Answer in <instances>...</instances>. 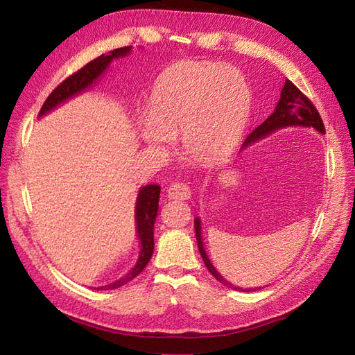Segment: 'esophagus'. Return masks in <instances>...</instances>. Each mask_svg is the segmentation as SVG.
Returning a JSON list of instances; mask_svg holds the SVG:
<instances>
[{
    "label": "esophagus",
    "instance_id": "1",
    "mask_svg": "<svg viewBox=\"0 0 355 355\" xmlns=\"http://www.w3.org/2000/svg\"><path fill=\"white\" fill-rule=\"evenodd\" d=\"M168 198L170 199H176V200H187L191 198V190L190 187L182 182H175L168 187Z\"/></svg>",
    "mask_w": 355,
    "mask_h": 355
}]
</instances>
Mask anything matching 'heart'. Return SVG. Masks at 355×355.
Wrapping results in <instances>:
<instances>
[{"mask_svg": "<svg viewBox=\"0 0 355 355\" xmlns=\"http://www.w3.org/2000/svg\"><path fill=\"white\" fill-rule=\"evenodd\" d=\"M250 114V92L234 68L180 62L153 86L139 138L164 152L180 137L182 150L205 165L222 162L237 147Z\"/></svg>", "mask_w": 355, "mask_h": 355, "instance_id": "1", "label": "heart"}]
</instances>
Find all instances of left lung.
I'll return each mask as SVG.
<instances>
[{
  "instance_id": "left-lung-1",
  "label": "left lung",
  "mask_w": 355,
  "mask_h": 355,
  "mask_svg": "<svg viewBox=\"0 0 355 355\" xmlns=\"http://www.w3.org/2000/svg\"><path fill=\"white\" fill-rule=\"evenodd\" d=\"M297 125L299 128H313L320 133H325L324 121H322L318 109L314 107V105L309 100V97L304 96V94L299 91L293 83H291L290 80H286L284 88H282V91H281V98L278 101L277 107H275L273 114L267 118L264 123L259 124L257 129H254V132H252L250 135L246 138V141H244L243 147H248L249 144L255 143V141L261 139V138L269 135V133H273L279 129L297 128ZM194 230H196V239H198V248H199V252L203 258V263H205V266H207V269L209 270L212 277L222 282V284H225L226 287L234 288V290L255 291V290L261 288V287L241 288V287L231 284L230 281H226L222 275L216 270V267L212 266V263L209 261L207 252H205L203 241H202L200 218L194 220Z\"/></svg>"
}]
</instances>
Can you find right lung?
I'll return each instance as SVG.
<instances>
[{
    "instance_id": "1",
    "label": "right lung",
    "mask_w": 355,
    "mask_h": 355,
    "mask_svg": "<svg viewBox=\"0 0 355 355\" xmlns=\"http://www.w3.org/2000/svg\"><path fill=\"white\" fill-rule=\"evenodd\" d=\"M132 46H123V49H115L109 54H101L97 59L91 60L89 64H86L82 69H78L77 73L71 74L68 78H65L56 89H54L49 97H46L44 106L39 111V116L49 114L53 109H56L59 105L64 103V101L73 98L77 94H80L91 88L92 83L98 80V77L105 73L106 68L114 59L128 56L130 53ZM159 193L161 187L159 185H146L141 187L137 198L135 205V222H137V234L141 241V250L139 257L135 267L128 273L124 275L123 278L116 279L115 282L109 286L97 287L96 290H114L128 284L135 277L144 270L147 263L150 261L155 241H153V227H155V220L157 216V208H159Z\"/></svg>"
}]
</instances>
